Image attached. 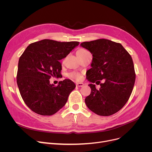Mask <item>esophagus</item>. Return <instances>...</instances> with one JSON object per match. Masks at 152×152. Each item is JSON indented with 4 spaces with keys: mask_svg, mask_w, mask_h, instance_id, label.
Returning <instances> with one entry per match:
<instances>
[{
    "mask_svg": "<svg viewBox=\"0 0 152 152\" xmlns=\"http://www.w3.org/2000/svg\"><path fill=\"white\" fill-rule=\"evenodd\" d=\"M84 84L83 83H76V86H77V87H83V86H84Z\"/></svg>",
    "mask_w": 152,
    "mask_h": 152,
    "instance_id": "34e87169",
    "label": "esophagus"
}]
</instances>
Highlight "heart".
I'll use <instances>...</instances> for the list:
<instances>
[{
	"mask_svg": "<svg viewBox=\"0 0 152 152\" xmlns=\"http://www.w3.org/2000/svg\"><path fill=\"white\" fill-rule=\"evenodd\" d=\"M87 52V50L85 49H79L77 52ZM69 77L71 78L76 79V80H79V79H81L82 76L80 73H77V72H72V73L69 74Z\"/></svg>",
	"mask_w": 152,
	"mask_h": 152,
	"instance_id": "obj_1",
	"label": "heart"
}]
</instances>
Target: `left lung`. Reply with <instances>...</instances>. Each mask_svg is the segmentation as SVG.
Returning a JSON list of instances; mask_svg holds the SVG:
<instances>
[{"label": "left lung", "mask_w": 152, "mask_h": 152, "mask_svg": "<svg viewBox=\"0 0 152 152\" xmlns=\"http://www.w3.org/2000/svg\"><path fill=\"white\" fill-rule=\"evenodd\" d=\"M81 46L93 56L86 77L92 83L87 107L100 116H110L120 110L129 100L135 80L133 61L123 45L108 39L84 42ZM102 79L104 83L100 84ZM94 83L100 84L97 90Z\"/></svg>", "instance_id": "left-lung-1"}]
</instances>
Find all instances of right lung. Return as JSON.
Listing matches in <instances>:
<instances>
[{"instance_id": "right-lung-1", "label": "right lung", "mask_w": 152, "mask_h": 152, "mask_svg": "<svg viewBox=\"0 0 152 152\" xmlns=\"http://www.w3.org/2000/svg\"><path fill=\"white\" fill-rule=\"evenodd\" d=\"M79 44L77 41L44 39L29 44L20 57L17 85L23 100L36 113L50 116L66 104L75 84L65 79L55 86L49 79L61 76L59 61Z\"/></svg>"}]
</instances>
